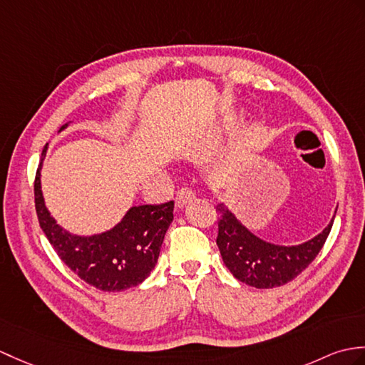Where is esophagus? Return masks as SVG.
Instances as JSON below:
<instances>
[{"label":"esophagus","instance_id":"34e87169","mask_svg":"<svg viewBox=\"0 0 365 365\" xmlns=\"http://www.w3.org/2000/svg\"><path fill=\"white\" fill-rule=\"evenodd\" d=\"M194 197H196V194H194V191L191 188H182L175 196V207L183 208L186 203H190Z\"/></svg>","mask_w":365,"mask_h":365}]
</instances>
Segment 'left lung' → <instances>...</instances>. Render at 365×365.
<instances>
[{"label": "left lung", "mask_w": 365, "mask_h": 365, "mask_svg": "<svg viewBox=\"0 0 365 365\" xmlns=\"http://www.w3.org/2000/svg\"><path fill=\"white\" fill-rule=\"evenodd\" d=\"M219 233L216 244L224 264L240 282L269 289L291 282L307 269L317 257L334 222L329 224L314 238L295 245L274 244L250 232L224 202L217 203Z\"/></svg>", "instance_id": "obj_1"}]
</instances>
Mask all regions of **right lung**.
<instances>
[{
	"mask_svg": "<svg viewBox=\"0 0 365 365\" xmlns=\"http://www.w3.org/2000/svg\"><path fill=\"white\" fill-rule=\"evenodd\" d=\"M66 127L68 124L62 125L61 130ZM48 146L41 152L34 192L40 227L57 255L76 275L101 291L118 292L143 283L157 264L165 235L174 219V202L130 207L120 222L101 233L68 232L51 216L41 191V168Z\"/></svg>",
	"mask_w": 365,
	"mask_h": 365,
	"instance_id": "right-lung-1",
	"label": "right lung"
}]
</instances>
